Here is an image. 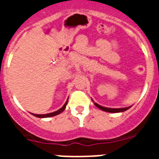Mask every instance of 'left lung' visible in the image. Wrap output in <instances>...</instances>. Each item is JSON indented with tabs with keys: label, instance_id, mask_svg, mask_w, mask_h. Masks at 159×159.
Returning a JSON list of instances; mask_svg holds the SVG:
<instances>
[{
	"label": "left lung",
	"instance_id": "obj_1",
	"mask_svg": "<svg viewBox=\"0 0 159 159\" xmlns=\"http://www.w3.org/2000/svg\"><path fill=\"white\" fill-rule=\"evenodd\" d=\"M92 102H94L93 99H92ZM94 104L98 108H99L100 110L106 112H111V113H119V112H123L125 111L128 110L129 108L131 107V106L127 107H123V108H110V107H102L101 105L98 104L96 102H94Z\"/></svg>",
	"mask_w": 159,
	"mask_h": 159
}]
</instances>
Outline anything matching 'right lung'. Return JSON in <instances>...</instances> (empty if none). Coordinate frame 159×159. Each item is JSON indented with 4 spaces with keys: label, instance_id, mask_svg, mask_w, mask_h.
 <instances>
[{
    "label": "right lung",
    "instance_id": "right-lung-1",
    "mask_svg": "<svg viewBox=\"0 0 159 159\" xmlns=\"http://www.w3.org/2000/svg\"><path fill=\"white\" fill-rule=\"evenodd\" d=\"M67 102H68V98H67V101H66V102L64 104V106H63L62 107L60 108V109H59L58 111H57L52 112V113H48V114H43V115H37V114H33V113H31V114H32V116H36V117H37V118H48V117H52V116H57V115H59V114L62 113V112L64 111V110H65L66 106H67Z\"/></svg>",
    "mask_w": 159,
    "mask_h": 159
}]
</instances>
